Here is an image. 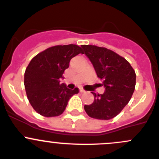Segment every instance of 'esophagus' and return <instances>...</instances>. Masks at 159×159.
<instances>
[{
  "label": "esophagus",
  "mask_w": 159,
  "mask_h": 159,
  "mask_svg": "<svg viewBox=\"0 0 159 159\" xmlns=\"http://www.w3.org/2000/svg\"><path fill=\"white\" fill-rule=\"evenodd\" d=\"M80 92L81 93H84V92H85V90L83 89L82 88H80Z\"/></svg>",
  "instance_id": "1"
}]
</instances>
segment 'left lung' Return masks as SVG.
Listing matches in <instances>:
<instances>
[{
    "instance_id": "left-lung-1",
    "label": "left lung",
    "mask_w": 159,
    "mask_h": 159,
    "mask_svg": "<svg viewBox=\"0 0 159 159\" xmlns=\"http://www.w3.org/2000/svg\"><path fill=\"white\" fill-rule=\"evenodd\" d=\"M93 64L97 76L103 80L105 92L96 95L92 104L84 110L91 118L102 120L113 119L122 111L131 99L136 84L135 71L123 57L103 47L81 45Z\"/></svg>"
}]
</instances>
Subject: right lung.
Segmentation results:
<instances>
[{
	"instance_id": "1",
	"label": "right lung",
	"mask_w": 159,
	"mask_h": 159,
	"mask_svg": "<svg viewBox=\"0 0 159 159\" xmlns=\"http://www.w3.org/2000/svg\"><path fill=\"white\" fill-rule=\"evenodd\" d=\"M83 51L76 44L56 45L38 53L25 72V88L31 106L44 117L60 116L69 99L79 93V88L68 89L60 84L64 71L71 58Z\"/></svg>"
}]
</instances>
